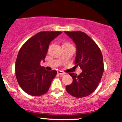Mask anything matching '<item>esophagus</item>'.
Returning <instances> with one entry per match:
<instances>
[{"instance_id":"obj_1","label":"esophagus","mask_w":122,"mask_h":122,"mask_svg":"<svg viewBox=\"0 0 122 122\" xmlns=\"http://www.w3.org/2000/svg\"><path fill=\"white\" fill-rule=\"evenodd\" d=\"M57 73H58V74L61 75V76H62V75H64L65 74V72H63V71H60V70H59V71H57Z\"/></svg>"}]
</instances>
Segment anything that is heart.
<instances>
[{"instance_id":"heart-1","label":"heart","mask_w":122,"mask_h":122,"mask_svg":"<svg viewBox=\"0 0 122 122\" xmlns=\"http://www.w3.org/2000/svg\"><path fill=\"white\" fill-rule=\"evenodd\" d=\"M66 44H68V43H66Z\"/></svg>"}]
</instances>
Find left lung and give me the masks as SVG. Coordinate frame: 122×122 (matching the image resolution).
<instances>
[{
    "label": "left lung",
    "instance_id": "obj_1",
    "mask_svg": "<svg viewBox=\"0 0 122 122\" xmlns=\"http://www.w3.org/2000/svg\"><path fill=\"white\" fill-rule=\"evenodd\" d=\"M64 32L76 45L75 64L79 66L82 70L78 76L74 72L69 74L73 81L66 86V90L75 97H84L92 94L99 84L104 71L103 55L95 42L85 33L81 31Z\"/></svg>",
    "mask_w": 122,
    "mask_h": 122
}]
</instances>
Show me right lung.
Wrapping results in <instances>:
<instances>
[{
	"label": "right lung",
	"mask_w": 122,
	"mask_h": 122,
	"mask_svg": "<svg viewBox=\"0 0 122 122\" xmlns=\"http://www.w3.org/2000/svg\"><path fill=\"white\" fill-rule=\"evenodd\" d=\"M60 31L38 32L21 47L16 60V77L22 89L29 95L39 96L48 91L57 71H48L41 66L45 61L51 42L61 34Z\"/></svg>",
	"instance_id": "add662e5"
}]
</instances>
